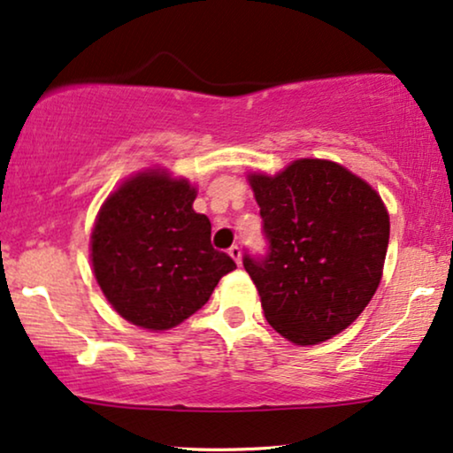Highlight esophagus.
Returning a JSON list of instances; mask_svg holds the SVG:
<instances>
[{
  "instance_id": "esophagus-1",
  "label": "esophagus",
  "mask_w": 453,
  "mask_h": 453,
  "mask_svg": "<svg viewBox=\"0 0 453 453\" xmlns=\"http://www.w3.org/2000/svg\"><path fill=\"white\" fill-rule=\"evenodd\" d=\"M227 253H230V257H232V259H234V261H236V263H238V265H240V261H242V250H240V246H236V244H234V246H232V249H230V250H227Z\"/></svg>"
}]
</instances>
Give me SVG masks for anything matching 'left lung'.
<instances>
[{
  "mask_svg": "<svg viewBox=\"0 0 453 453\" xmlns=\"http://www.w3.org/2000/svg\"><path fill=\"white\" fill-rule=\"evenodd\" d=\"M267 255H244L265 319L284 339L316 345L357 319L382 278L385 203L332 160L299 158L278 175H249Z\"/></svg>",
  "mask_w": 453,
  "mask_h": 453,
  "instance_id": "obj_1",
  "label": "left lung"
}]
</instances>
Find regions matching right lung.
Returning <instances> with one entry per match:
<instances>
[{
    "mask_svg": "<svg viewBox=\"0 0 453 453\" xmlns=\"http://www.w3.org/2000/svg\"><path fill=\"white\" fill-rule=\"evenodd\" d=\"M196 188L167 171H142L104 200L91 232V265L119 316L169 330L196 313L236 269L211 246V221L192 209Z\"/></svg>",
    "mask_w": 453,
    "mask_h": 453,
    "instance_id": "1",
    "label": "right lung"
}]
</instances>
